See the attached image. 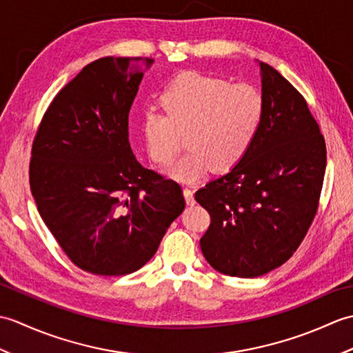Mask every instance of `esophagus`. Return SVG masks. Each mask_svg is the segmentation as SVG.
<instances>
[{"label":"esophagus","mask_w":353,"mask_h":353,"mask_svg":"<svg viewBox=\"0 0 353 353\" xmlns=\"http://www.w3.org/2000/svg\"><path fill=\"white\" fill-rule=\"evenodd\" d=\"M183 196H185V200H186V203H188V205H192L194 201H196V200H194V191L191 188H185Z\"/></svg>","instance_id":"obj_1"}]
</instances>
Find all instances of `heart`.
Masks as SVG:
<instances>
[{
  "instance_id": "1",
  "label": "heart",
  "mask_w": 353,
  "mask_h": 353,
  "mask_svg": "<svg viewBox=\"0 0 353 353\" xmlns=\"http://www.w3.org/2000/svg\"><path fill=\"white\" fill-rule=\"evenodd\" d=\"M164 114L150 110L141 119L147 156L167 165L181 150L185 134L188 153L167 170L177 181L190 182L211 170L229 171L249 154L265 118V99L256 86L183 72L165 88Z\"/></svg>"
}]
</instances>
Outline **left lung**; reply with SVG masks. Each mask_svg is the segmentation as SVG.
Listing matches in <instances>:
<instances>
[{"label": "left lung", "mask_w": 353, "mask_h": 353, "mask_svg": "<svg viewBox=\"0 0 353 353\" xmlns=\"http://www.w3.org/2000/svg\"><path fill=\"white\" fill-rule=\"evenodd\" d=\"M265 118L244 161L196 192L211 215L200 239L216 272L258 277L287 262L316 216L326 144L302 94L259 62Z\"/></svg>", "instance_id": "8db88e82"}]
</instances>
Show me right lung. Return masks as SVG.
Here are the masks:
<instances>
[{"mask_svg":"<svg viewBox=\"0 0 353 353\" xmlns=\"http://www.w3.org/2000/svg\"><path fill=\"white\" fill-rule=\"evenodd\" d=\"M153 59L103 57L51 101L33 141L30 188L74 264L121 276L153 258L185 209L182 188L147 170L129 142V112Z\"/></svg>","mask_w":353,"mask_h":353,"instance_id":"1","label":"right lung"}]
</instances>
